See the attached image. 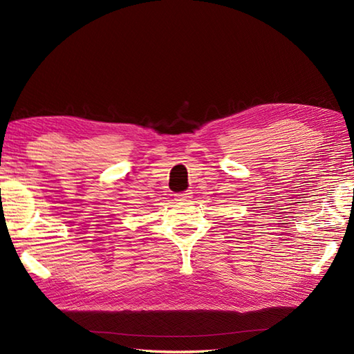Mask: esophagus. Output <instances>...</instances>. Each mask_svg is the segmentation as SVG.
I'll list each match as a JSON object with an SVG mask.
<instances>
[{"instance_id":"34e87169","label":"esophagus","mask_w":354,"mask_h":354,"mask_svg":"<svg viewBox=\"0 0 354 354\" xmlns=\"http://www.w3.org/2000/svg\"><path fill=\"white\" fill-rule=\"evenodd\" d=\"M192 196H193V193H192V192L179 193V194H176V201H179V202H185V201H188V198H192Z\"/></svg>"}]
</instances>
